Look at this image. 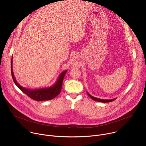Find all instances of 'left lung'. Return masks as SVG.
<instances>
[{
	"instance_id": "1",
	"label": "left lung",
	"mask_w": 146,
	"mask_h": 146,
	"mask_svg": "<svg viewBox=\"0 0 146 146\" xmlns=\"http://www.w3.org/2000/svg\"><path fill=\"white\" fill-rule=\"evenodd\" d=\"M87 94L88 95V96L93 100H95V101H98V102H103V103H108V102H112L114 100L116 99V98H114V99H99V98H95V97H94L92 96V95H91L87 91Z\"/></svg>"
}]
</instances>
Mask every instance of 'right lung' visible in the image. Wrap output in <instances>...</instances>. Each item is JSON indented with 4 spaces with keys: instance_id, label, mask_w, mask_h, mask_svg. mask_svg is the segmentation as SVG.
Returning a JSON list of instances; mask_svg holds the SVG:
<instances>
[{
    "instance_id": "right-lung-1",
    "label": "right lung",
    "mask_w": 146,
    "mask_h": 146,
    "mask_svg": "<svg viewBox=\"0 0 146 146\" xmlns=\"http://www.w3.org/2000/svg\"><path fill=\"white\" fill-rule=\"evenodd\" d=\"M68 70L62 72L59 76L56 81L55 84L52 86L47 88H42L36 90H29L19 85L14 77L13 70V56L11 60V72L13 77V80L15 84V85L21 90L24 94L28 95L31 99L35 100L36 101H43L51 100L58 96L62 89V82H63L65 74L66 73Z\"/></svg>"
}]
</instances>
